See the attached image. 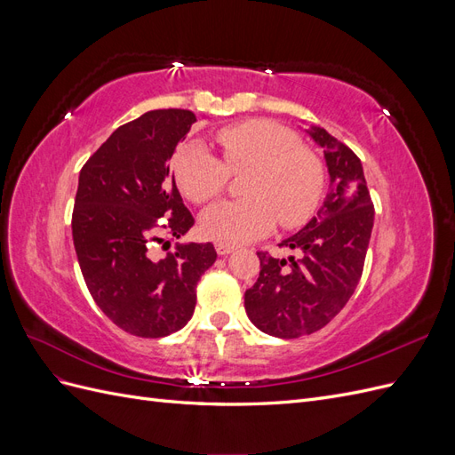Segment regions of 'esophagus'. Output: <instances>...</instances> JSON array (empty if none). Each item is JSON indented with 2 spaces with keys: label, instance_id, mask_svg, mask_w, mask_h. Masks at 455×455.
<instances>
[{
  "label": "esophagus",
  "instance_id": "esophagus-1",
  "mask_svg": "<svg viewBox=\"0 0 455 455\" xmlns=\"http://www.w3.org/2000/svg\"><path fill=\"white\" fill-rule=\"evenodd\" d=\"M233 251H235V246L224 244V243H216V252H218L220 256H228V254H231Z\"/></svg>",
  "mask_w": 455,
  "mask_h": 455
}]
</instances>
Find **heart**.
<instances>
[{"mask_svg": "<svg viewBox=\"0 0 455 455\" xmlns=\"http://www.w3.org/2000/svg\"><path fill=\"white\" fill-rule=\"evenodd\" d=\"M216 142L224 163L197 140L178 148L172 161L178 188L194 203L222 194L229 172H249L241 186L246 199L222 201L203 212L204 237L244 244L267 235L277 220L283 228H298L315 214L324 169L296 132L269 119H251L220 129Z\"/></svg>", "mask_w": 455, "mask_h": 455, "instance_id": "obj_1", "label": "heart"}]
</instances>
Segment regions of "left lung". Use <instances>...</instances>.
Masks as SVG:
<instances>
[{
    "instance_id": "1",
    "label": "left lung",
    "mask_w": 455,
    "mask_h": 455,
    "mask_svg": "<svg viewBox=\"0 0 455 455\" xmlns=\"http://www.w3.org/2000/svg\"><path fill=\"white\" fill-rule=\"evenodd\" d=\"M306 132L324 151L330 191L316 216L281 243L301 251L299 259L258 252L259 277L244 292L251 323L283 339L316 332L347 304L374 228L361 159L323 127L311 125Z\"/></svg>"
}]
</instances>
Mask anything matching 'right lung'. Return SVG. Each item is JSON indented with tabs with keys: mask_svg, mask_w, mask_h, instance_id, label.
I'll list each match as a JSON object with an SVG mask.
<instances>
[{
	"mask_svg": "<svg viewBox=\"0 0 455 455\" xmlns=\"http://www.w3.org/2000/svg\"><path fill=\"white\" fill-rule=\"evenodd\" d=\"M189 109H151L125 123L79 172L72 235L81 273L104 315L125 332L164 338L188 324L196 286L216 261L212 243H176L149 254L157 218L180 239L194 226L176 188L171 157L191 125Z\"/></svg>",
	"mask_w": 455,
	"mask_h": 455,
	"instance_id": "add662e5",
	"label": "right lung"
}]
</instances>
